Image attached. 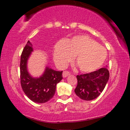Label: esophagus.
<instances>
[{"instance_id":"obj_1","label":"esophagus","mask_w":130,"mask_h":130,"mask_svg":"<svg viewBox=\"0 0 130 130\" xmlns=\"http://www.w3.org/2000/svg\"><path fill=\"white\" fill-rule=\"evenodd\" d=\"M70 74H70L69 72H68V71H65L63 72V73H62V76H63V77L65 78V77H68V75H69Z\"/></svg>"}]
</instances>
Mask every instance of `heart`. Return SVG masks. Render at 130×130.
I'll use <instances>...</instances> for the list:
<instances>
[{"label": "heart", "mask_w": 130, "mask_h": 130, "mask_svg": "<svg viewBox=\"0 0 130 130\" xmlns=\"http://www.w3.org/2000/svg\"><path fill=\"white\" fill-rule=\"evenodd\" d=\"M83 72H91L102 66L107 56L106 50L87 35L75 36L66 41H59L53 50L56 65L63 68L72 59Z\"/></svg>", "instance_id": "heart-1"}]
</instances>
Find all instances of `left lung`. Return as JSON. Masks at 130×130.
Masks as SVG:
<instances>
[{
  "instance_id": "8db88e82",
  "label": "left lung",
  "mask_w": 130,
  "mask_h": 130,
  "mask_svg": "<svg viewBox=\"0 0 130 130\" xmlns=\"http://www.w3.org/2000/svg\"><path fill=\"white\" fill-rule=\"evenodd\" d=\"M109 77V73L106 68L77 75L78 83L75 92L82 100H94L103 91Z\"/></svg>"
}]
</instances>
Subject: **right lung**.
<instances>
[{"mask_svg":"<svg viewBox=\"0 0 130 130\" xmlns=\"http://www.w3.org/2000/svg\"><path fill=\"white\" fill-rule=\"evenodd\" d=\"M31 52L32 44L28 41L21 56V86L25 95L31 101L38 103H45L55 95L56 85L62 79V71H56L47 67L40 77H32L28 72L27 66V60Z\"/></svg>","mask_w":130,"mask_h":130,"instance_id":"obj_1","label":"right lung"}]
</instances>
